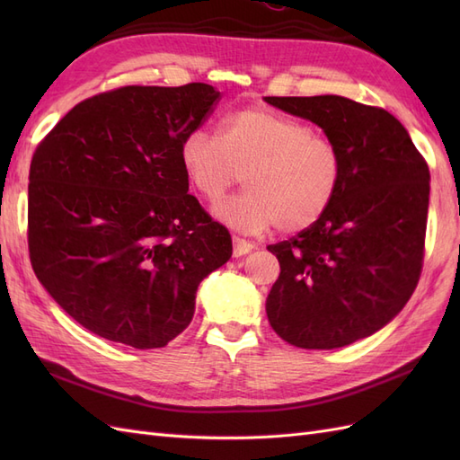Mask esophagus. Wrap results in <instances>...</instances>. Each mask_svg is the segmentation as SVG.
Wrapping results in <instances>:
<instances>
[{
    "label": "esophagus",
    "instance_id": "34e87169",
    "mask_svg": "<svg viewBox=\"0 0 460 460\" xmlns=\"http://www.w3.org/2000/svg\"><path fill=\"white\" fill-rule=\"evenodd\" d=\"M232 243H234V257H242V255H247L249 252L253 249V243L247 242L243 238H240V235H234L232 238Z\"/></svg>",
    "mask_w": 460,
    "mask_h": 460
}]
</instances>
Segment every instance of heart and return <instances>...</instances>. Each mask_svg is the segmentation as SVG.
I'll return each instance as SVG.
<instances>
[{"mask_svg":"<svg viewBox=\"0 0 460 460\" xmlns=\"http://www.w3.org/2000/svg\"><path fill=\"white\" fill-rule=\"evenodd\" d=\"M180 164L207 201H218L243 174L247 190L213 208L218 220L243 232L276 225L296 234L314 226L343 180L341 151L330 137L267 105L232 111L220 120L218 137L205 130L188 134Z\"/></svg>","mask_w":460,"mask_h":460,"instance_id":"obj_1","label":"heart"}]
</instances>
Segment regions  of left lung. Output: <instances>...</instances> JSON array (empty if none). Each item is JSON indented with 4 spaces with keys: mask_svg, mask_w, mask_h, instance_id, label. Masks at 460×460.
Instances as JSON below:
<instances>
[{
    "mask_svg": "<svg viewBox=\"0 0 460 460\" xmlns=\"http://www.w3.org/2000/svg\"><path fill=\"white\" fill-rule=\"evenodd\" d=\"M264 102L318 124L343 157L341 188L328 213L267 247L280 262L267 297L269 323L301 349L345 347L394 320L419 284L428 164L385 109L341 95Z\"/></svg>",
    "mask_w": 460,
    "mask_h": 460,
    "instance_id": "obj_1",
    "label": "left lung"
}]
</instances>
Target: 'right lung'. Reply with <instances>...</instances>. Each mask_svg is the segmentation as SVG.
I'll use <instances>...</instances> for the list:
<instances>
[{"mask_svg": "<svg viewBox=\"0 0 460 460\" xmlns=\"http://www.w3.org/2000/svg\"><path fill=\"white\" fill-rule=\"evenodd\" d=\"M220 92L203 82L124 86L75 105L31 163L29 252L80 326L136 349L164 347L196 311L230 232L188 193L180 146Z\"/></svg>", "mask_w": 460, "mask_h": 460, "instance_id": "right-lung-1", "label": "right lung"}]
</instances>
